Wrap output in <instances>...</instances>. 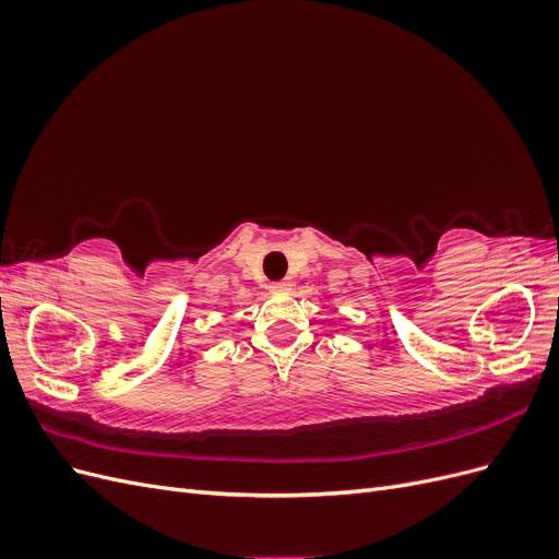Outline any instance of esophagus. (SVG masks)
<instances>
[{"label": "esophagus", "mask_w": 559, "mask_h": 559, "mask_svg": "<svg viewBox=\"0 0 559 559\" xmlns=\"http://www.w3.org/2000/svg\"><path fill=\"white\" fill-rule=\"evenodd\" d=\"M292 282H273V284H270V292H273V294H289L292 292Z\"/></svg>", "instance_id": "34e87169"}]
</instances>
